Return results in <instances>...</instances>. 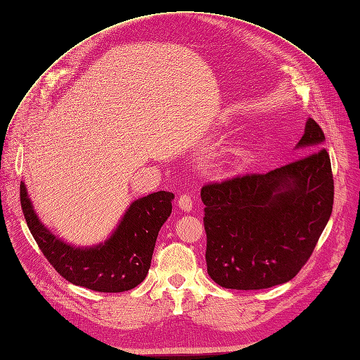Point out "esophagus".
<instances>
[{"mask_svg":"<svg viewBox=\"0 0 360 360\" xmlns=\"http://www.w3.org/2000/svg\"><path fill=\"white\" fill-rule=\"evenodd\" d=\"M178 205H179V209L184 210V212H191L193 205H194L191 195L186 194V193H182L178 198Z\"/></svg>","mask_w":360,"mask_h":360,"instance_id":"obj_1","label":"esophagus"}]
</instances>
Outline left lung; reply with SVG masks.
Wrapping results in <instances>:
<instances>
[{
	"instance_id": "obj_1",
	"label": "left lung",
	"mask_w": 360,
	"mask_h": 360,
	"mask_svg": "<svg viewBox=\"0 0 360 360\" xmlns=\"http://www.w3.org/2000/svg\"><path fill=\"white\" fill-rule=\"evenodd\" d=\"M324 140L309 118L297 143L308 155L267 174L236 175L201 188L207 273L219 286L269 289L305 266L334 202Z\"/></svg>"
}]
</instances>
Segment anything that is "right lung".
Here are the masks:
<instances>
[{"label":"right lung","instance_id":"right-lung-1","mask_svg":"<svg viewBox=\"0 0 360 360\" xmlns=\"http://www.w3.org/2000/svg\"><path fill=\"white\" fill-rule=\"evenodd\" d=\"M172 193L159 191L134 201L103 245L82 250L70 247L44 228L26 186L20 184L27 228L51 266L72 285L105 293L131 290L146 278L159 231L172 213Z\"/></svg>","mask_w":360,"mask_h":360}]
</instances>
